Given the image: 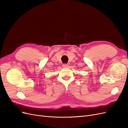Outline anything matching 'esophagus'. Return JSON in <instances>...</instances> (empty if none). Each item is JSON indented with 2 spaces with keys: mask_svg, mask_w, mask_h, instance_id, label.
I'll list each match as a JSON object with an SVG mask.
<instances>
[{
  "mask_svg": "<svg viewBox=\"0 0 128 128\" xmlns=\"http://www.w3.org/2000/svg\"><path fill=\"white\" fill-rule=\"evenodd\" d=\"M62 66H63L64 68H67L68 66V64H62Z\"/></svg>",
  "mask_w": 128,
  "mask_h": 128,
  "instance_id": "esophagus-1",
  "label": "esophagus"
}]
</instances>
